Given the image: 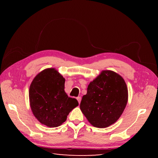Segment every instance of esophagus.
<instances>
[{
	"label": "esophagus",
	"instance_id": "1",
	"mask_svg": "<svg viewBox=\"0 0 158 158\" xmlns=\"http://www.w3.org/2000/svg\"><path fill=\"white\" fill-rule=\"evenodd\" d=\"M77 100H78L79 103L80 104V102H81V97H77Z\"/></svg>",
	"mask_w": 158,
	"mask_h": 158
}]
</instances>
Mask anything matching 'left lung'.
I'll return each mask as SVG.
<instances>
[{
	"label": "left lung",
	"instance_id": "8db88e82",
	"mask_svg": "<svg viewBox=\"0 0 158 158\" xmlns=\"http://www.w3.org/2000/svg\"><path fill=\"white\" fill-rule=\"evenodd\" d=\"M127 99V87L123 77L114 71L103 70L88 85L80 109L93 126L105 128L117 121Z\"/></svg>",
	"mask_w": 158,
	"mask_h": 158
}]
</instances>
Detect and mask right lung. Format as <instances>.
<instances>
[{"instance_id":"add662e5","label":"right lung","mask_w":158,"mask_h":158,"mask_svg":"<svg viewBox=\"0 0 158 158\" xmlns=\"http://www.w3.org/2000/svg\"><path fill=\"white\" fill-rule=\"evenodd\" d=\"M65 79L55 68L37 74L29 89L32 112L42 124L56 127L66 121L68 115L79 105L75 98L65 92Z\"/></svg>"}]
</instances>
